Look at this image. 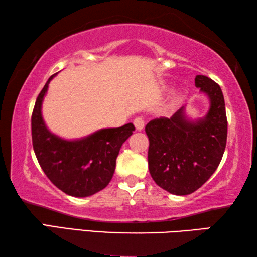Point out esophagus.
Returning <instances> with one entry per match:
<instances>
[{
    "mask_svg": "<svg viewBox=\"0 0 257 257\" xmlns=\"http://www.w3.org/2000/svg\"><path fill=\"white\" fill-rule=\"evenodd\" d=\"M134 124H135V127H136L138 132H141V130L144 129L145 121H144V119L142 118V116H137V118L134 120Z\"/></svg>",
    "mask_w": 257,
    "mask_h": 257,
    "instance_id": "34e87169",
    "label": "esophagus"
}]
</instances>
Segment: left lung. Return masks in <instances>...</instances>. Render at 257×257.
Instances as JSON below:
<instances>
[{"label": "left lung", "mask_w": 257, "mask_h": 257, "mask_svg": "<svg viewBox=\"0 0 257 257\" xmlns=\"http://www.w3.org/2000/svg\"><path fill=\"white\" fill-rule=\"evenodd\" d=\"M195 86L210 99L204 118L189 120L182 106L171 118L154 119L145 127L151 176L161 188L179 196L194 193L210 179L227 144L222 90L211 78L202 75L195 78Z\"/></svg>", "instance_id": "1"}]
</instances>
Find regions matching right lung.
Masks as SVG:
<instances>
[{
  "label": "right lung",
  "mask_w": 257,
  "mask_h": 257,
  "mask_svg": "<svg viewBox=\"0 0 257 257\" xmlns=\"http://www.w3.org/2000/svg\"><path fill=\"white\" fill-rule=\"evenodd\" d=\"M55 76L56 73L46 81L34 106V152L52 184L70 196L87 197L104 189L111 181L119 151L135 127L127 123L119 128L101 129L75 141L52 134L43 120L42 104L50 81Z\"/></svg>",
  "instance_id": "obj_1"
}]
</instances>
